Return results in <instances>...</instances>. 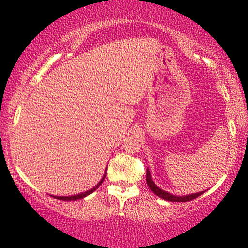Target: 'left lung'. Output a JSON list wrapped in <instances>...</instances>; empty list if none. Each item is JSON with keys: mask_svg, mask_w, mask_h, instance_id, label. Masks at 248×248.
Segmentation results:
<instances>
[{"mask_svg": "<svg viewBox=\"0 0 248 248\" xmlns=\"http://www.w3.org/2000/svg\"><path fill=\"white\" fill-rule=\"evenodd\" d=\"M147 184L148 186L150 187V190L155 193V195H157L158 197L166 199V201H170V202H187V201H192V199L197 198L198 196L203 195L204 191L202 192H197V193H192V195H186V196H175V195H171V193L164 191V190H162L156 186L155 183L153 182L152 179V176H150V171L149 169H147Z\"/></svg>", "mask_w": 248, "mask_h": 248, "instance_id": "left-lung-1", "label": "left lung"}]
</instances>
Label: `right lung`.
<instances>
[{
    "label": "right lung",
    "instance_id": "right-lung-1",
    "mask_svg": "<svg viewBox=\"0 0 248 248\" xmlns=\"http://www.w3.org/2000/svg\"><path fill=\"white\" fill-rule=\"evenodd\" d=\"M105 177H106V172H105V175L102 176L101 181L99 182V183L96 184L94 187H92V189L88 190V191H86V192H81V193H78V195H73V196H52V197H55L57 199H62V201H77V199H81V198L86 197V196L90 195V193H92L93 191H95V190L101 186V183L104 182Z\"/></svg>",
    "mask_w": 248,
    "mask_h": 248
}]
</instances>
